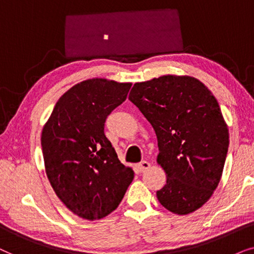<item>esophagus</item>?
Returning a JSON list of instances; mask_svg holds the SVG:
<instances>
[{"mask_svg": "<svg viewBox=\"0 0 254 254\" xmlns=\"http://www.w3.org/2000/svg\"><path fill=\"white\" fill-rule=\"evenodd\" d=\"M150 166H151L150 162L143 160V161H140L139 164L137 165V168H138V170H139V172H145L146 170H148V168H150Z\"/></svg>", "mask_w": 254, "mask_h": 254, "instance_id": "34e87169", "label": "esophagus"}]
</instances>
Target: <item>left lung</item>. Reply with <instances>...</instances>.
I'll use <instances>...</instances> for the list:
<instances>
[{
  "label": "left lung",
  "mask_w": 254,
  "mask_h": 254,
  "mask_svg": "<svg viewBox=\"0 0 254 254\" xmlns=\"http://www.w3.org/2000/svg\"><path fill=\"white\" fill-rule=\"evenodd\" d=\"M129 100L157 134V162L167 177L160 204L178 215L197 210L217 188L228 153L217 100L200 80L170 74L134 83Z\"/></svg>",
  "instance_id": "1"
}]
</instances>
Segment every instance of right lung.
<instances>
[{"instance_id": "obj_1", "label": "right lung", "mask_w": 254, "mask_h": 254, "mask_svg": "<svg viewBox=\"0 0 254 254\" xmlns=\"http://www.w3.org/2000/svg\"><path fill=\"white\" fill-rule=\"evenodd\" d=\"M129 82L89 79L57 102L42 132L46 175L60 201L84 219L106 217L133 180L104 134L111 111L127 100Z\"/></svg>"}]
</instances>
